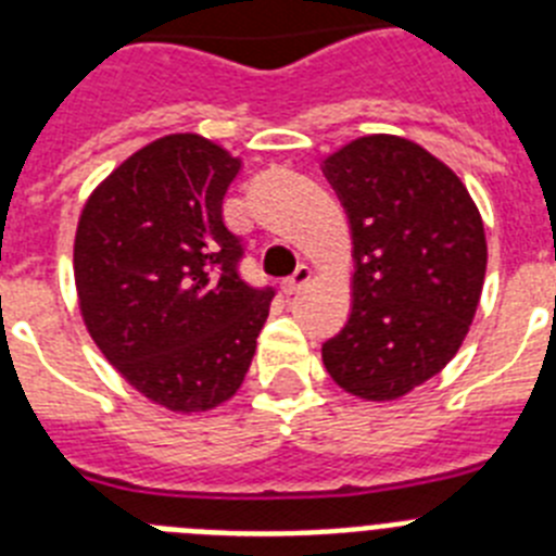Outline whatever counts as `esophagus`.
Returning a JSON list of instances; mask_svg holds the SVG:
<instances>
[{
  "instance_id": "1",
  "label": "esophagus",
  "mask_w": 556,
  "mask_h": 556,
  "mask_svg": "<svg viewBox=\"0 0 556 556\" xmlns=\"http://www.w3.org/2000/svg\"><path fill=\"white\" fill-rule=\"evenodd\" d=\"M312 267H306V264H301V267L294 269V275H289L287 281L281 283V289L287 294H298L301 292L303 287H308V283H312Z\"/></svg>"
}]
</instances>
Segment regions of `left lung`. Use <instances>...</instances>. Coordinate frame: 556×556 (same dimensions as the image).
Here are the masks:
<instances>
[{"instance_id": "1", "label": "left lung", "mask_w": 556, "mask_h": 556, "mask_svg": "<svg viewBox=\"0 0 556 556\" xmlns=\"http://www.w3.org/2000/svg\"><path fill=\"white\" fill-rule=\"evenodd\" d=\"M323 172L351 219L356 262L351 320L323 345V365L362 401H397L468 337L488 273L484 223L456 172L401 136L348 141Z\"/></svg>"}]
</instances>
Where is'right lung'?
I'll return each mask as SVG.
<instances>
[{"instance_id": "right-lung-1", "label": "right lung", "mask_w": 556, "mask_h": 556, "mask_svg": "<svg viewBox=\"0 0 556 556\" xmlns=\"http://www.w3.org/2000/svg\"><path fill=\"white\" fill-rule=\"evenodd\" d=\"M242 161L200 132L150 141L88 194L77 306L94 345L150 404L200 415L242 387L273 289L239 278L223 198Z\"/></svg>"}]
</instances>
